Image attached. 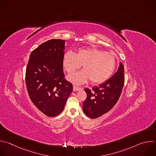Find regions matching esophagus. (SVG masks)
<instances>
[{
    "instance_id": "esophagus-1",
    "label": "esophagus",
    "mask_w": 156,
    "mask_h": 156,
    "mask_svg": "<svg viewBox=\"0 0 156 156\" xmlns=\"http://www.w3.org/2000/svg\"><path fill=\"white\" fill-rule=\"evenodd\" d=\"M80 90V87H78L75 86H73V91H78Z\"/></svg>"
}]
</instances>
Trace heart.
<instances>
[{
  "label": "heart",
  "mask_w": 156,
  "mask_h": 156,
  "mask_svg": "<svg viewBox=\"0 0 156 156\" xmlns=\"http://www.w3.org/2000/svg\"><path fill=\"white\" fill-rule=\"evenodd\" d=\"M83 66V70L68 77L76 84H81L89 79L93 84H101L113 75L116 66L115 55L95 48H81L76 53L71 51L63 57V66L69 74H72Z\"/></svg>",
  "instance_id": "b5f03b06"
}]
</instances>
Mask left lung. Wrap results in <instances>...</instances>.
Wrapping results in <instances>:
<instances>
[{
    "mask_svg": "<svg viewBox=\"0 0 156 156\" xmlns=\"http://www.w3.org/2000/svg\"><path fill=\"white\" fill-rule=\"evenodd\" d=\"M124 83V69L119 63L117 72L107 81L85 89L87 98L83 103V112L88 117L98 118L108 112L118 101Z\"/></svg>",
    "mask_w": 156,
    "mask_h": 156,
    "instance_id": "8db88e82",
    "label": "left lung"
}]
</instances>
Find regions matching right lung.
I'll return each mask as SVG.
<instances>
[{
	"instance_id": "right-lung-1",
	"label": "right lung",
	"mask_w": 156,
	"mask_h": 156,
	"mask_svg": "<svg viewBox=\"0 0 156 156\" xmlns=\"http://www.w3.org/2000/svg\"><path fill=\"white\" fill-rule=\"evenodd\" d=\"M66 40H49L30 55L26 83L31 101L43 114L54 117L64 110L73 85L64 79L63 57Z\"/></svg>"
}]
</instances>
